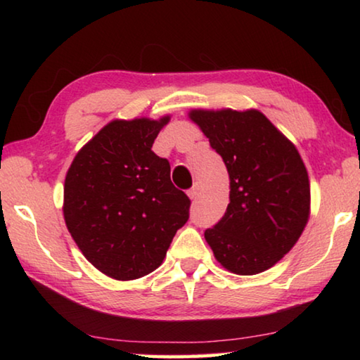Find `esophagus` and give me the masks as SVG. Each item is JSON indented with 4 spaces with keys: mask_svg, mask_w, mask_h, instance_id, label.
I'll list each match as a JSON object with an SVG mask.
<instances>
[{
    "mask_svg": "<svg viewBox=\"0 0 360 360\" xmlns=\"http://www.w3.org/2000/svg\"><path fill=\"white\" fill-rule=\"evenodd\" d=\"M198 193H200V186H198V184H195L192 188H188V192H187V195H188V197H191L192 200L197 198Z\"/></svg>",
    "mask_w": 360,
    "mask_h": 360,
    "instance_id": "1",
    "label": "esophagus"
}]
</instances>
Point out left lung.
Segmentation results:
<instances>
[{
	"label": "left lung",
	"instance_id": "8db88e82",
	"mask_svg": "<svg viewBox=\"0 0 360 360\" xmlns=\"http://www.w3.org/2000/svg\"><path fill=\"white\" fill-rule=\"evenodd\" d=\"M227 167L230 203L205 230L217 262L236 275L273 266L300 238L309 216V181L295 146L264 114L191 112Z\"/></svg>",
	"mask_w": 360,
	"mask_h": 360
}]
</instances>
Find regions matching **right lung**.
Masks as SVG:
<instances>
[{
  "label": "right lung",
  "instance_id": "right-lung-1",
  "mask_svg": "<svg viewBox=\"0 0 360 360\" xmlns=\"http://www.w3.org/2000/svg\"><path fill=\"white\" fill-rule=\"evenodd\" d=\"M160 120H112L77 152L65 179L63 214L90 264L120 281L149 275L188 219L191 200L152 150Z\"/></svg>",
  "mask_w": 360,
  "mask_h": 360
}]
</instances>
